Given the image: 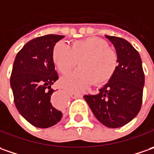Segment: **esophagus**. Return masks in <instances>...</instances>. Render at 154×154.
<instances>
[{
	"mask_svg": "<svg viewBox=\"0 0 154 154\" xmlns=\"http://www.w3.org/2000/svg\"><path fill=\"white\" fill-rule=\"evenodd\" d=\"M70 95H71V97L73 99L82 98V94H78L76 93H70Z\"/></svg>",
	"mask_w": 154,
	"mask_h": 154,
	"instance_id": "34e87169",
	"label": "esophagus"
}]
</instances>
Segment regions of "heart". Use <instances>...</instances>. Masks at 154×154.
<instances>
[{
  "mask_svg": "<svg viewBox=\"0 0 154 154\" xmlns=\"http://www.w3.org/2000/svg\"><path fill=\"white\" fill-rule=\"evenodd\" d=\"M52 57L59 72L64 75L72 72L79 61L80 69L60 81L63 87L73 92H80L94 82H107L119 65L117 52L98 37L75 41L71 47L63 42L57 43Z\"/></svg>",
  "mask_w": 154,
  "mask_h": 154,
  "instance_id": "heart-1",
  "label": "heart"
}]
</instances>
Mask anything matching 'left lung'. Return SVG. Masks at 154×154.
Returning <instances> with one entry per match:
<instances>
[{
    "label": "left lung",
    "instance_id": "left-lung-1",
    "mask_svg": "<svg viewBox=\"0 0 154 154\" xmlns=\"http://www.w3.org/2000/svg\"><path fill=\"white\" fill-rule=\"evenodd\" d=\"M106 37L116 49L119 66L97 94H85L83 98L102 125L119 128L140 112L145 76L140 54L128 41L112 35Z\"/></svg>",
    "mask_w": 154,
    "mask_h": 154
}]
</instances>
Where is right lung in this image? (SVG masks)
Listing matches in <instances>:
<instances>
[{
  "label": "right lung",
  "mask_w": 154,
  "mask_h": 154,
  "mask_svg": "<svg viewBox=\"0 0 154 154\" xmlns=\"http://www.w3.org/2000/svg\"><path fill=\"white\" fill-rule=\"evenodd\" d=\"M65 35H46L28 42L17 54L10 77L14 103L30 125L49 128L60 121L62 112L51 101V86L59 79L53 49Z\"/></svg>",
  "instance_id": "right-lung-1"
}]
</instances>
